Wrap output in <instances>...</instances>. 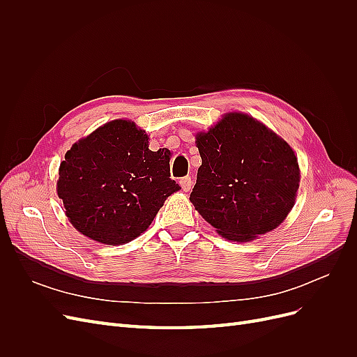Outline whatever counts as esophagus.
Returning a JSON list of instances; mask_svg holds the SVG:
<instances>
[{
	"mask_svg": "<svg viewBox=\"0 0 357 357\" xmlns=\"http://www.w3.org/2000/svg\"><path fill=\"white\" fill-rule=\"evenodd\" d=\"M192 185H193V181H192L190 177H183L180 180V186H181V189L185 190V192H189L192 189Z\"/></svg>",
	"mask_w": 357,
	"mask_h": 357,
	"instance_id": "34e87169",
	"label": "esophagus"
}]
</instances>
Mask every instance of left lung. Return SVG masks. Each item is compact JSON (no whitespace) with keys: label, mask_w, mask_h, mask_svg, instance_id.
Listing matches in <instances>:
<instances>
[{"label":"left lung","mask_w":357,"mask_h":357,"mask_svg":"<svg viewBox=\"0 0 357 357\" xmlns=\"http://www.w3.org/2000/svg\"><path fill=\"white\" fill-rule=\"evenodd\" d=\"M195 143L202 164L189 199L215 232L248 243L284 222L301 181L287 142L253 116L229 112Z\"/></svg>","instance_id":"left-lung-1"}]
</instances>
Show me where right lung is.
<instances>
[{
  "label": "right lung",
  "mask_w": 357,
  "mask_h": 357,
  "mask_svg": "<svg viewBox=\"0 0 357 357\" xmlns=\"http://www.w3.org/2000/svg\"><path fill=\"white\" fill-rule=\"evenodd\" d=\"M144 129L114 119L80 138L59 165L56 193L68 222L105 245L135 240L165 199L181 188L169 177V156L149 149Z\"/></svg>",
  "instance_id": "right-lung-1"
}]
</instances>
